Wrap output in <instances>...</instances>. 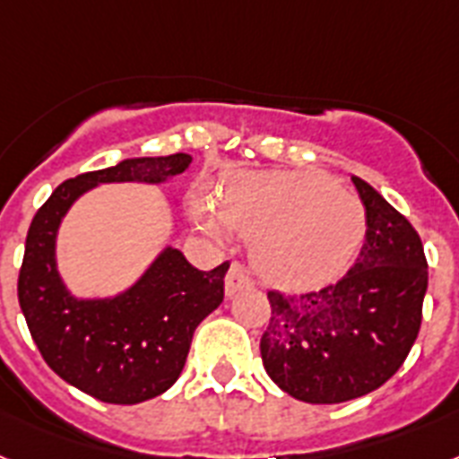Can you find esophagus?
<instances>
[{
    "label": "esophagus",
    "instance_id": "1",
    "mask_svg": "<svg viewBox=\"0 0 459 459\" xmlns=\"http://www.w3.org/2000/svg\"><path fill=\"white\" fill-rule=\"evenodd\" d=\"M251 286H253L251 274H248V272H246L241 264L234 263L225 276V293L234 295V293H238L241 289H251Z\"/></svg>",
    "mask_w": 459,
    "mask_h": 459
}]
</instances>
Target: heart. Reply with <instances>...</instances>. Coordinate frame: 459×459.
Instances as JSON below:
<instances>
[{
	"label": "heart",
	"instance_id": "heart-1",
	"mask_svg": "<svg viewBox=\"0 0 459 459\" xmlns=\"http://www.w3.org/2000/svg\"><path fill=\"white\" fill-rule=\"evenodd\" d=\"M196 225L227 241L253 237V260L272 281L312 286L338 274L366 234L357 196L314 170L234 173L221 202L196 187L189 195Z\"/></svg>",
	"mask_w": 459,
	"mask_h": 459
}]
</instances>
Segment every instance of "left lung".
I'll return each mask as SVG.
<instances>
[{
    "label": "left lung",
    "mask_w": 459,
    "mask_h": 459,
    "mask_svg": "<svg viewBox=\"0 0 459 459\" xmlns=\"http://www.w3.org/2000/svg\"><path fill=\"white\" fill-rule=\"evenodd\" d=\"M366 238L340 281L302 295L270 290L260 338L264 370L293 399L342 403L382 387L406 361L422 324L427 257L420 234L366 180Z\"/></svg>",
    "instance_id": "8db88e82"
}]
</instances>
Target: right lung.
<instances>
[{"label":"right lung","mask_w":459,"mask_h":459,"mask_svg":"<svg viewBox=\"0 0 459 459\" xmlns=\"http://www.w3.org/2000/svg\"><path fill=\"white\" fill-rule=\"evenodd\" d=\"M189 164L192 157L183 152L135 157L70 178L53 189L28 230L18 302L30 335L53 373L105 403L154 399L180 377L196 325L225 298L230 263L202 272L169 246L128 290L82 300L58 274V227L72 204L96 185L166 183Z\"/></svg>","instance_id":"right-lung-1"}]
</instances>
